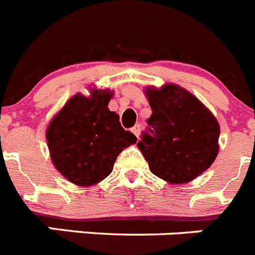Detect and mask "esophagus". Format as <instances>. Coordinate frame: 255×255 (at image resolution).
Returning a JSON list of instances; mask_svg holds the SVG:
<instances>
[{
    "mask_svg": "<svg viewBox=\"0 0 255 255\" xmlns=\"http://www.w3.org/2000/svg\"><path fill=\"white\" fill-rule=\"evenodd\" d=\"M131 131H132V134H134L135 136H136V138H139V135H140V126L135 125L134 128H132V129H131Z\"/></svg>",
    "mask_w": 255,
    "mask_h": 255,
    "instance_id": "esophagus-1",
    "label": "esophagus"
}]
</instances>
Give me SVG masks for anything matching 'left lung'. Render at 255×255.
Segmentation results:
<instances>
[{
    "instance_id": "left-lung-1",
    "label": "left lung",
    "mask_w": 255,
    "mask_h": 255,
    "mask_svg": "<svg viewBox=\"0 0 255 255\" xmlns=\"http://www.w3.org/2000/svg\"><path fill=\"white\" fill-rule=\"evenodd\" d=\"M152 108L149 132L138 148L155 176L168 184H186L208 170L218 154L220 124L194 94L176 84L147 87Z\"/></svg>"
}]
</instances>
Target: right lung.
<instances>
[{"mask_svg": "<svg viewBox=\"0 0 255 255\" xmlns=\"http://www.w3.org/2000/svg\"><path fill=\"white\" fill-rule=\"evenodd\" d=\"M112 97L110 89L89 88V96L71 97L47 126L52 163L78 186H93L105 180L117 155L136 143V136L123 129L119 115L108 110Z\"/></svg>", "mask_w": 255, "mask_h": 255, "instance_id": "add662e5", "label": "right lung"}]
</instances>
